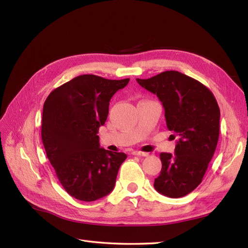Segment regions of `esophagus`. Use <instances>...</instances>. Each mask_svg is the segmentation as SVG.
I'll use <instances>...</instances> for the list:
<instances>
[{
    "mask_svg": "<svg viewBox=\"0 0 248 248\" xmlns=\"http://www.w3.org/2000/svg\"><path fill=\"white\" fill-rule=\"evenodd\" d=\"M132 155H138V156H148V155H150V154H148V153L140 152V151H134V152L132 153Z\"/></svg>",
    "mask_w": 248,
    "mask_h": 248,
    "instance_id": "1",
    "label": "esophagus"
}]
</instances>
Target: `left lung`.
Segmentation results:
<instances>
[{"label": "left lung", "instance_id": "left-lung-1", "mask_svg": "<svg viewBox=\"0 0 248 248\" xmlns=\"http://www.w3.org/2000/svg\"><path fill=\"white\" fill-rule=\"evenodd\" d=\"M136 81L158 97L168 129L179 137L175 154L162 153V170L155 179L157 192L172 199L199 186L215 154L220 133V108L213 93L178 71H165Z\"/></svg>", "mask_w": 248, "mask_h": 248}]
</instances>
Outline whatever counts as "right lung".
<instances>
[{"label": "right lung", "mask_w": 248, "mask_h": 248, "mask_svg": "<svg viewBox=\"0 0 248 248\" xmlns=\"http://www.w3.org/2000/svg\"><path fill=\"white\" fill-rule=\"evenodd\" d=\"M129 78L111 80L84 74L57 87L44 104L42 140L64 189L74 199L93 202L114 189L124 153L100 146L112 96Z\"/></svg>", "instance_id": "obj_1"}]
</instances>
